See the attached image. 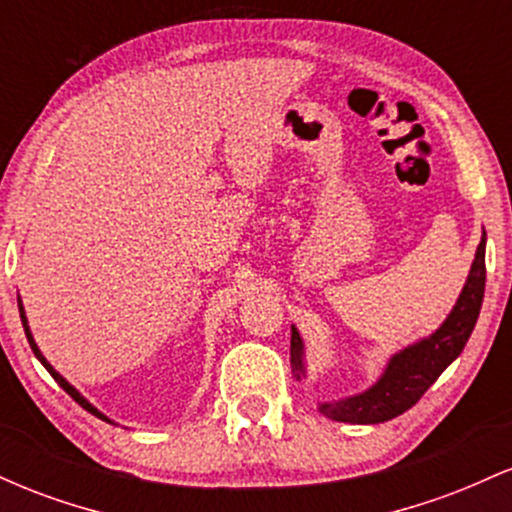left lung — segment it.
<instances>
[{
    "label": "left lung",
    "instance_id": "8db88e82",
    "mask_svg": "<svg viewBox=\"0 0 512 512\" xmlns=\"http://www.w3.org/2000/svg\"><path fill=\"white\" fill-rule=\"evenodd\" d=\"M486 286V233H481V243L469 267L460 296L452 305L450 315L443 325L428 337L416 339L387 358L383 373L373 385L356 395L317 402V411L327 419L342 424H383L395 419L414 407L424 392L438 380V375L462 354L469 334H472L484 301ZM291 370L293 378L305 380L308 363H305V346L301 332L291 325Z\"/></svg>",
    "mask_w": 512,
    "mask_h": 512
}]
</instances>
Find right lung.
I'll return each mask as SVG.
<instances>
[{
    "label": "right lung",
    "instance_id": "right-lung-1",
    "mask_svg": "<svg viewBox=\"0 0 512 512\" xmlns=\"http://www.w3.org/2000/svg\"><path fill=\"white\" fill-rule=\"evenodd\" d=\"M19 313H21V325H23V332H26V339H28V344H31V349H33V354H35V358H38V361H40V363H43V366H45V370H48V373L52 375V378H55V380H57V385H60V387H62V390H64V392H67V395L74 399V402H79V404H81V407H84L86 411H91V414H93V416H98V419L108 421V424H115V421H113V419H108V416H105V414H103V411H98L96 407H93V404H91V402H88V399H86L84 395H81V392H79V390H76V387H74L72 383H69V380H67V378H62V375H60V373H57V370H55V368H52V363L48 361V358H45V356H43V351H40V349H38V344H35V339H33V332H31V327H28V317H26V310H23V301H21V296H19Z\"/></svg>",
    "mask_w": 512,
    "mask_h": 512
}]
</instances>
